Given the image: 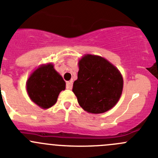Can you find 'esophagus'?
Returning <instances> with one entry per match:
<instances>
[{"label": "esophagus", "mask_w": 158, "mask_h": 158, "mask_svg": "<svg viewBox=\"0 0 158 158\" xmlns=\"http://www.w3.org/2000/svg\"><path fill=\"white\" fill-rule=\"evenodd\" d=\"M72 88V81H69L66 82V89H71Z\"/></svg>", "instance_id": "esophagus-1"}]
</instances>
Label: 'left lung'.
Wrapping results in <instances>:
<instances>
[{
    "label": "left lung",
    "instance_id": "1",
    "mask_svg": "<svg viewBox=\"0 0 158 158\" xmlns=\"http://www.w3.org/2000/svg\"><path fill=\"white\" fill-rule=\"evenodd\" d=\"M79 67L72 91L81 107L93 114H101L112 108L123 88L119 71L106 59L91 54L81 59Z\"/></svg>",
    "mask_w": 158,
    "mask_h": 158
}]
</instances>
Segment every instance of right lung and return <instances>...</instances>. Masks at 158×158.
<instances>
[{
  "label": "right lung",
  "mask_w": 158,
  "mask_h": 158,
  "mask_svg": "<svg viewBox=\"0 0 158 158\" xmlns=\"http://www.w3.org/2000/svg\"><path fill=\"white\" fill-rule=\"evenodd\" d=\"M28 94L35 104L49 108L56 102L59 94L65 89V82L51 64L42 65L32 72L26 82Z\"/></svg>",
  "instance_id": "add662e5"
}]
</instances>
